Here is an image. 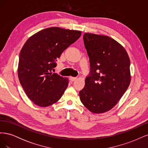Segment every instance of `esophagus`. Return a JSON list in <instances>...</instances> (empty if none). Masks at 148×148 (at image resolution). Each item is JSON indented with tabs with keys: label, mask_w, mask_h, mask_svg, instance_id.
I'll use <instances>...</instances> for the list:
<instances>
[{
	"label": "esophagus",
	"mask_w": 148,
	"mask_h": 148,
	"mask_svg": "<svg viewBox=\"0 0 148 148\" xmlns=\"http://www.w3.org/2000/svg\"><path fill=\"white\" fill-rule=\"evenodd\" d=\"M69 79H70V80L71 82H74V81H75L76 79H77V78L76 77H70V78H69Z\"/></svg>",
	"instance_id": "obj_1"
}]
</instances>
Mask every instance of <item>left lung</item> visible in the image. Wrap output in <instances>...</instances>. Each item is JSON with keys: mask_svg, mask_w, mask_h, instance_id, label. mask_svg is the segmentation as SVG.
I'll use <instances>...</instances> for the list:
<instances>
[{"mask_svg": "<svg viewBox=\"0 0 148 148\" xmlns=\"http://www.w3.org/2000/svg\"><path fill=\"white\" fill-rule=\"evenodd\" d=\"M83 41L91 69L79 98L91 112L104 113L117 104L129 86L130 58L120 44L107 36L86 33Z\"/></svg>", "mask_w": 148, "mask_h": 148, "instance_id": "8db88e82", "label": "left lung"}]
</instances>
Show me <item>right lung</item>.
Here are the masks:
<instances>
[{
  "label": "right lung",
  "mask_w": 148,
  "mask_h": 148,
  "mask_svg": "<svg viewBox=\"0 0 148 148\" xmlns=\"http://www.w3.org/2000/svg\"><path fill=\"white\" fill-rule=\"evenodd\" d=\"M79 31L47 28L31 36L20 53L18 75L21 86L36 105L47 107L59 101L69 79L52 70L65 49L81 36Z\"/></svg>",
  "instance_id": "add662e5"
}]
</instances>
